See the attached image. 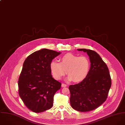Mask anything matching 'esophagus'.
Wrapping results in <instances>:
<instances>
[{"mask_svg":"<svg viewBox=\"0 0 125 125\" xmlns=\"http://www.w3.org/2000/svg\"><path fill=\"white\" fill-rule=\"evenodd\" d=\"M61 86H62V87H66L67 85L66 84H65V83H62V85H61Z\"/></svg>","mask_w":125,"mask_h":125,"instance_id":"obj_1","label":"esophagus"}]
</instances>
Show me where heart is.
I'll return each mask as SVG.
<instances>
[{"instance_id": "b5f03b06", "label": "heart", "mask_w": 125, "mask_h": 125, "mask_svg": "<svg viewBox=\"0 0 125 125\" xmlns=\"http://www.w3.org/2000/svg\"><path fill=\"white\" fill-rule=\"evenodd\" d=\"M59 63L52 61L50 63V70L53 77L60 80L66 73L68 80L79 82L87 76L90 69V61L85 56H79L72 53H67L59 58Z\"/></svg>"}]
</instances>
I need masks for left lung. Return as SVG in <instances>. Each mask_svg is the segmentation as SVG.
<instances>
[{"instance_id": "1", "label": "left lung", "mask_w": 125, "mask_h": 125, "mask_svg": "<svg viewBox=\"0 0 125 125\" xmlns=\"http://www.w3.org/2000/svg\"><path fill=\"white\" fill-rule=\"evenodd\" d=\"M77 50L86 52L91 66L83 80L69 86L70 103L75 110L86 112L97 109L106 101L112 82L107 65L97 52L86 49Z\"/></svg>"}]
</instances>
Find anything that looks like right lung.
<instances>
[{"instance_id": "right-lung-1", "label": "right lung", "mask_w": 125, "mask_h": 125, "mask_svg": "<svg viewBox=\"0 0 125 125\" xmlns=\"http://www.w3.org/2000/svg\"><path fill=\"white\" fill-rule=\"evenodd\" d=\"M60 53L42 49L30 54L24 61L18 79L19 94L33 112L41 113L52 106L54 95L61 83L52 77L50 63Z\"/></svg>"}]
</instances>
